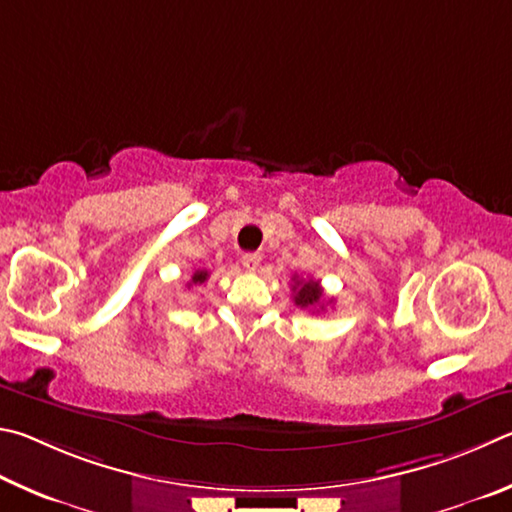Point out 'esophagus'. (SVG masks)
Masks as SVG:
<instances>
[{
  "label": "esophagus",
  "instance_id": "esophagus-1",
  "mask_svg": "<svg viewBox=\"0 0 512 512\" xmlns=\"http://www.w3.org/2000/svg\"><path fill=\"white\" fill-rule=\"evenodd\" d=\"M258 263H261V254H245V256H242V267H245L247 272H254Z\"/></svg>",
  "mask_w": 512,
  "mask_h": 512
}]
</instances>
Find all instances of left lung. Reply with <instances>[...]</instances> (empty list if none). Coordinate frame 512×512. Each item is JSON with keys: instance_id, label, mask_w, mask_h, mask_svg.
<instances>
[{"instance_id": "8db88e82", "label": "left lung", "mask_w": 512, "mask_h": 512, "mask_svg": "<svg viewBox=\"0 0 512 512\" xmlns=\"http://www.w3.org/2000/svg\"><path fill=\"white\" fill-rule=\"evenodd\" d=\"M292 292H294V303H297L299 308L303 310H324V290H321L319 281H303L294 276V285H292ZM328 303H333V299H328Z\"/></svg>"}]
</instances>
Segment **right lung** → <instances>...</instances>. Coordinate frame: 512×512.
Listing matches in <instances>:
<instances>
[{
	"label": "right lung",
	"mask_w": 512,
	"mask_h": 512,
	"mask_svg": "<svg viewBox=\"0 0 512 512\" xmlns=\"http://www.w3.org/2000/svg\"><path fill=\"white\" fill-rule=\"evenodd\" d=\"M206 279H209V272L206 270H197L193 276H191V281H188V288H191V285H197V283H204Z\"/></svg>",
	"instance_id": "1"
}]
</instances>
